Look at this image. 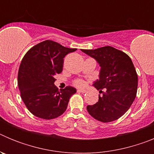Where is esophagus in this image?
Listing matches in <instances>:
<instances>
[{
	"label": "esophagus",
	"mask_w": 154,
	"mask_h": 154,
	"mask_svg": "<svg viewBox=\"0 0 154 154\" xmlns=\"http://www.w3.org/2000/svg\"><path fill=\"white\" fill-rule=\"evenodd\" d=\"M77 92L85 93V92H86V90H85V89H78V90H77Z\"/></svg>",
	"instance_id": "obj_1"
}]
</instances>
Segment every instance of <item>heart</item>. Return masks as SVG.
Instances as JSON below:
<instances>
[{
    "mask_svg": "<svg viewBox=\"0 0 154 154\" xmlns=\"http://www.w3.org/2000/svg\"><path fill=\"white\" fill-rule=\"evenodd\" d=\"M75 85L79 87H83L85 85V82L82 81V80H77L75 82Z\"/></svg>",
    "mask_w": 154,
    "mask_h": 154,
    "instance_id": "obj_1",
    "label": "heart"
}]
</instances>
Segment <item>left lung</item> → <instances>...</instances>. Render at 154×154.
Listing matches in <instances>:
<instances>
[{
  "instance_id": "left-lung-1",
  "label": "left lung",
  "mask_w": 154,
  "mask_h": 154,
  "mask_svg": "<svg viewBox=\"0 0 154 154\" xmlns=\"http://www.w3.org/2000/svg\"><path fill=\"white\" fill-rule=\"evenodd\" d=\"M81 51L100 66L99 79L94 82L93 86L103 96L99 95L96 103L87 106V111L100 122L116 120L130 109L137 96L138 76L131 58L111 46Z\"/></svg>"
}]
</instances>
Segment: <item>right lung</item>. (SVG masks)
<instances>
[{
    "instance_id": "1",
    "label": "right lung",
    "mask_w": 154,
    "mask_h": 154,
    "mask_svg": "<svg viewBox=\"0 0 154 154\" xmlns=\"http://www.w3.org/2000/svg\"><path fill=\"white\" fill-rule=\"evenodd\" d=\"M76 48H69L46 40L32 47L23 58L17 84L23 102L37 117L52 119L65 112L69 99L76 92L72 86L58 91L55 76L62 72L65 56Z\"/></svg>"
}]
</instances>
